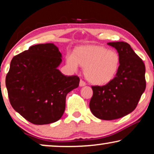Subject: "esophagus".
Segmentation results:
<instances>
[{
  "label": "esophagus",
  "mask_w": 154,
  "mask_h": 154,
  "mask_svg": "<svg viewBox=\"0 0 154 154\" xmlns=\"http://www.w3.org/2000/svg\"><path fill=\"white\" fill-rule=\"evenodd\" d=\"M85 85H86V83L83 81H82V80L80 81V83H79L80 87H83V86H85Z\"/></svg>",
  "instance_id": "obj_1"
}]
</instances>
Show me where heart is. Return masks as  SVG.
<instances>
[{
    "mask_svg": "<svg viewBox=\"0 0 154 154\" xmlns=\"http://www.w3.org/2000/svg\"><path fill=\"white\" fill-rule=\"evenodd\" d=\"M67 64L73 70L84 68V74L90 83L103 85L110 83L116 75L121 57L115 50L101 45L80 46L66 57Z\"/></svg>",
    "mask_w": 154,
    "mask_h": 154,
    "instance_id": "b5f03b06",
    "label": "heart"
}]
</instances>
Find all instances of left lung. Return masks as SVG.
<instances>
[{"label":"left lung","mask_w":154,"mask_h":154,"mask_svg":"<svg viewBox=\"0 0 154 154\" xmlns=\"http://www.w3.org/2000/svg\"><path fill=\"white\" fill-rule=\"evenodd\" d=\"M121 57L116 75L104 86H92L90 109L94 116L111 121L134 110L146 88L145 65L142 59L125 42H110Z\"/></svg>","instance_id":"left-lung-1"}]
</instances>
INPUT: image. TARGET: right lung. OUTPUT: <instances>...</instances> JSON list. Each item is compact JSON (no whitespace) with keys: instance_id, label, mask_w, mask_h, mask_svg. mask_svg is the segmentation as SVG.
<instances>
[{"instance_id":"right-lung-1","label":"right lung","mask_w":154,"mask_h":154,"mask_svg":"<svg viewBox=\"0 0 154 154\" xmlns=\"http://www.w3.org/2000/svg\"><path fill=\"white\" fill-rule=\"evenodd\" d=\"M53 43L31 46L10 62L5 85L12 108L35 125L54 123L65 110L66 94L79 85L76 75L57 69L62 62Z\"/></svg>"}]
</instances>
